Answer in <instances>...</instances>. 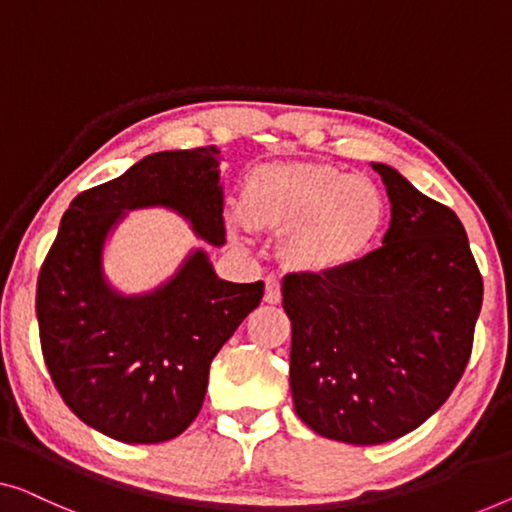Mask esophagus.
I'll return each mask as SVG.
<instances>
[{"mask_svg": "<svg viewBox=\"0 0 512 512\" xmlns=\"http://www.w3.org/2000/svg\"><path fill=\"white\" fill-rule=\"evenodd\" d=\"M265 302H268V305H279L281 302V284L274 274L265 279Z\"/></svg>", "mask_w": 512, "mask_h": 512, "instance_id": "1", "label": "esophagus"}]
</instances>
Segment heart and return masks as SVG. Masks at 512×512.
Segmentation results:
<instances>
[{
  "label": "heart",
  "mask_w": 512,
  "mask_h": 512,
  "mask_svg": "<svg viewBox=\"0 0 512 512\" xmlns=\"http://www.w3.org/2000/svg\"><path fill=\"white\" fill-rule=\"evenodd\" d=\"M247 207L256 224L291 231L288 258L307 272L358 261L385 221V194L372 177L323 164H274L249 177ZM235 228L242 226L233 219Z\"/></svg>",
  "instance_id": "b5f03b06"
}]
</instances>
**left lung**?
I'll list each match as a JSON object with an SVG mask.
<instances>
[{
  "mask_svg": "<svg viewBox=\"0 0 512 512\" xmlns=\"http://www.w3.org/2000/svg\"><path fill=\"white\" fill-rule=\"evenodd\" d=\"M383 244L342 270L286 274L295 413L325 439L376 446L413 432L471 358L483 277L462 221L392 166Z\"/></svg>",
  "mask_w": 512,
  "mask_h": 512,
  "instance_id": "8db88e82",
  "label": "left lung"
}]
</instances>
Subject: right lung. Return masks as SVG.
Masks as SVG:
<instances>
[{
    "label": "right lung",
    "mask_w": 512,
    "mask_h": 512,
    "mask_svg": "<svg viewBox=\"0 0 512 512\" xmlns=\"http://www.w3.org/2000/svg\"><path fill=\"white\" fill-rule=\"evenodd\" d=\"M166 207L196 238L226 242L219 152H157L73 198L36 286V318L59 395L96 432L122 443L180 436L201 411L210 365L261 305L263 281L219 279L205 249L173 277L127 295L103 270L106 240L127 212Z\"/></svg>",
    "instance_id": "1"
}]
</instances>
